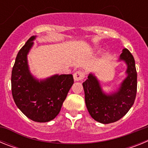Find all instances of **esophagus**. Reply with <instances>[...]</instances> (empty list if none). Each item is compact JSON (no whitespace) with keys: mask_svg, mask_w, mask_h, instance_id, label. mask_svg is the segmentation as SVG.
Listing matches in <instances>:
<instances>
[{"mask_svg":"<svg viewBox=\"0 0 148 148\" xmlns=\"http://www.w3.org/2000/svg\"><path fill=\"white\" fill-rule=\"evenodd\" d=\"M73 78H74V80L76 81V82L83 80L84 78H85V73L84 71H82V70H78L74 73Z\"/></svg>","mask_w":148,"mask_h":148,"instance_id":"34e87169","label":"esophagus"}]
</instances>
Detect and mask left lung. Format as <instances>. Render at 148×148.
<instances>
[{
	"mask_svg": "<svg viewBox=\"0 0 148 148\" xmlns=\"http://www.w3.org/2000/svg\"><path fill=\"white\" fill-rule=\"evenodd\" d=\"M120 60L127 64V77L118 92L105 95L95 76L90 74L83 83L85 103L89 113L95 121L109 124L118 121L126 115L134 104L137 92V73L135 60L127 49H123Z\"/></svg>",
	"mask_w": 148,
	"mask_h": 148,
	"instance_id": "obj_1",
	"label": "left lung"
}]
</instances>
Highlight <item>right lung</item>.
Masks as SVG:
<instances>
[{
    "mask_svg": "<svg viewBox=\"0 0 148 148\" xmlns=\"http://www.w3.org/2000/svg\"><path fill=\"white\" fill-rule=\"evenodd\" d=\"M35 38L30 37L17 55L12 70V94L17 107L27 117L37 122H47L59 113L74 79L70 74L35 80L29 71L27 60Z\"/></svg>",
    "mask_w": 148,
    "mask_h": 148,
    "instance_id": "1",
    "label": "right lung"
}]
</instances>
